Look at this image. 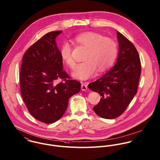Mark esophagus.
Returning <instances> with one entry per match:
<instances>
[{
	"mask_svg": "<svg viewBox=\"0 0 160 160\" xmlns=\"http://www.w3.org/2000/svg\"><path fill=\"white\" fill-rule=\"evenodd\" d=\"M81 88H82V90L83 91V92H85L87 91V85L85 84V83H82V86H81Z\"/></svg>",
	"mask_w": 160,
	"mask_h": 160,
	"instance_id": "esophagus-1",
	"label": "esophagus"
}]
</instances>
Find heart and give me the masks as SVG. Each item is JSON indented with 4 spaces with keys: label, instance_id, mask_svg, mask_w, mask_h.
<instances>
[{
    "label": "heart",
    "instance_id": "heart-1",
    "mask_svg": "<svg viewBox=\"0 0 160 160\" xmlns=\"http://www.w3.org/2000/svg\"><path fill=\"white\" fill-rule=\"evenodd\" d=\"M75 42L87 48L84 60L77 64L72 75L77 79L85 80L94 77L98 69L103 72L108 69L114 62L118 46L114 41L95 32H86L77 36ZM72 48L68 42L61 45L59 53L62 60L70 68H73L75 61L72 56Z\"/></svg>",
    "mask_w": 160,
    "mask_h": 160
}]
</instances>
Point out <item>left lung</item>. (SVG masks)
<instances>
[{"label":"left lung","instance_id":"8db88e82","mask_svg":"<svg viewBox=\"0 0 160 160\" xmlns=\"http://www.w3.org/2000/svg\"><path fill=\"white\" fill-rule=\"evenodd\" d=\"M119 51L115 65L101 78L88 85L92 91L101 96L93 107L98 116L115 119L126 109L137 92L141 73L138 53L134 45L121 32H117Z\"/></svg>","mask_w":160,"mask_h":160}]
</instances>
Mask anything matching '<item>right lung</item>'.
Segmentation results:
<instances>
[{
	"mask_svg": "<svg viewBox=\"0 0 160 160\" xmlns=\"http://www.w3.org/2000/svg\"><path fill=\"white\" fill-rule=\"evenodd\" d=\"M62 32H48L36 41L25 52L21 66L20 84L24 102L32 116L45 124L61 119L69 98L81 88L80 82L70 80L63 70L56 42ZM59 79L64 82L56 84Z\"/></svg>",
	"mask_w": 160,
	"mask_h": 160,
	"instance_id": "1",
	"label": "right lung"
}]
</instances>
